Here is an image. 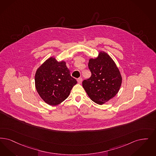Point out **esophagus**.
Returning <instances> with one entry per match:
<instances>
[{"label":"esophagus","mask_w":156,"mask_h":156,"mask_svg":"<svg viewBox=\"0 0 156 156\" xmlns=\"http://www.w3.org/2000/svg\"><path fill=\"white\" fill-rule=\"evenodd\" d=\"M77 81H78V83L79 84H81V83H82V79L81 78H78V79L77 80Z\"/></svg>","instance_id":"34e87169"}]
</instances>
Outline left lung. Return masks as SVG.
Masks as SVG:
<instances>
[{"label": "left lung", "mask_w": 156, "mask_h": 156, "mask_svg": "<svg viewBox=\"0 0 156 156\" xmlns=\"http://www.w3.org/2000/svg\"><path fill=\"white\" fill-rule=\"evenodd\" d=\"M88 67L92 75L82 82L88 96L94 103L103 105L119 92L122 76L112 57L100 51L98 57L90 58Z\"/></svg>", "instance_id": "left-lung-1"}]
</instances>
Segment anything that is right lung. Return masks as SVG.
<instances>
[{
	"label": "right lung",
	"mask_w": 156,
	"mask_h": 156,
	"mask_svg": "<svg viewBox=\"0 0 156 156\" xmlns=\"http://www.w3.org/2000/svg\"><path fill=\"white\" fill-rule=\"evenodd\" d=\"M77 81L70 75L64 61L51 57L37 69L35 83L37 93L45 103L56 106L66 100Z\"/></svg>",
	"instance_id": "right-lung-1"
}]
</instances>
